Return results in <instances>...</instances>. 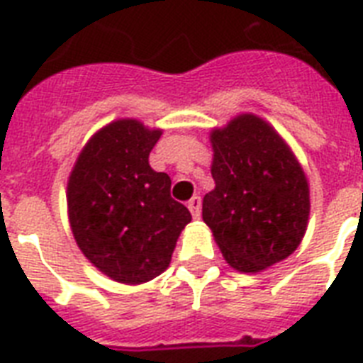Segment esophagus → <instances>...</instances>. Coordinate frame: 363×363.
<instances>
[{"label":"esophagus","mask_w":363,"mask_h":363,"mask_svg":"<svg viewBox=\"0 0 363 363\" xmlns=\"http://www.w3.org/2000/svg\"><path fill=\"white\" fill-rule=\"evenodd\" d=\"M187 208L191 209L194 218H200V211H202V200H200V196H193V199L189 200Z\"/></svg>","instance_id":"obj_1"}]
</instances>
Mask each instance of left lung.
Listing matches in <instances>:
<instances>
[{
  "label": "left lung",
  "instance_id": "1",
  "mask_svg": "<svg viewBox=\"0 0 363 363\" xmlns=\"http://www.w3.org/2000/svg\"><path fill=\"white\" fill-rule=\"evenodd\" d=\"M215 189L203 196L202 218L224 259L257 272L286 259L301 245L310 191L282 137L254 115L211 133Z\"/></svg>",
  "mask_w": 363,
  "mask_h": 363
}]
</instances>
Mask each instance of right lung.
<instances>
[{
    "instance_id": "obj_1",
    "label": "right lung",
    "mask_w": 363,
    "mask_h": 363,
    "mask_svg": "<svg viewBox=\"0 0 363 363\" xmlns=\"http://www.w3.org/2000/svg\"><path fill=\"white\" fill-rule=\"evenodd\" d=\"M160 130L116 121L92 137L68 179L77 247L116 282L143 284L169 267L191 213L170 196V178L150 167Z\"/></svg>"
}]
</instances>
